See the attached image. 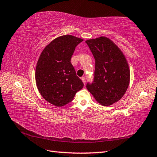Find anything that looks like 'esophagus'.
Returning <instances> with one entry per match:
<instances>
[{
  "mask_svg": "<svg viewBox=\"0 0 157 157\" xmlns=\"http://www.w3.org/2000/svg\"><path fill=\"white\" fill-rule=\"evenodd\" d=\"M81 79H82V81L83 82V83H84V85H85V84H86V78H85V77H82V78H81Z\"/></svg>",
  "mask_w": 157,
  "mask_h": 157,
  "instance_id": "esophagus-1",
  "label": "esophagus"
}]
</instances>
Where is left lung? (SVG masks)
<instances>
[{
    "instance_id": "8db88e82",
    "label": "left lung",
    "mask_w": 157,
    "mask_h": 157,
    "mask_svg": "<svg viewBox=\"0 0 157 157\" xmlns=\"http://www.w3.org/2000/svg\"><path fill=\"white\" fill-rule=\"evenodd\" d=\"M95 59L94 79L86 88L99 104L110 106L119 101L129 84L130 70L123 52L105 36L86 41Z\"/></svg>"
}]
</instances>
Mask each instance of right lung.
Returning a JSON list of instances; mask_svg holds the SVG:
<instances>
[{"mask_svg":"<svg viewBox=\"0 0 157 157\" xmlns=\"http://www.w3.org/2000/svg\"><path fill=\"white\" fill-rule=\"evenodd\" d=\"M84 40L71 35L56 38L39 56L35 79L40 94L58 107L71 102L84 84L71 63L76 46Z\"/></svg>","mask_w":157,"mask_h":157,"instance_id":"right-lung-1","label":"right lung"}]
</instances>
